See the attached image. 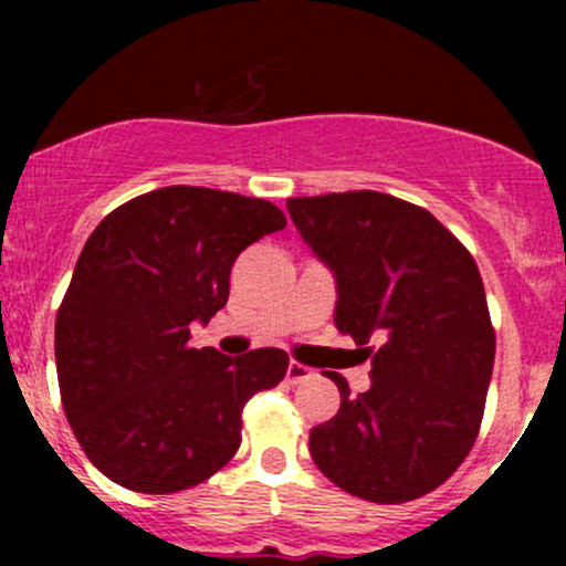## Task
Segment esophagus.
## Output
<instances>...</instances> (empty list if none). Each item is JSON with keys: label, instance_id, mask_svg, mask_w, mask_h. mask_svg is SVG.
<instances>
[{"label": "esophagus", "instance_id": "esophagus-1", "mask_svg": "<svg viewBox=\"0 0 566 566\" xmlns=\"http://www.w3.org/2000/svg\"><path fill=\"white\" fill-rule=\"evenodd\" d=\"M311 369L305 367V365H301V361H290L287 365V380L292 382V386H297V382H305L311 378Z\"/></svg>", "mask_w": 566, "mask_h": 566}]
</instances>
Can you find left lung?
<instances>
[{"instance_id": "left-lung-1", "label": "left lung", "mask_w": 566, "mask_h": 566, "mask_svg": "<svg viewBox=\"0 0 566 566\" xmlns=\"http://www.w3.org/2000/svg\"><path fill=\"white\" fill-rule=\"evenodd\" d=\"M287 210L335 274L337 329L373 356L359 396L327 373L340 409L311 428V458L348 495L423 497L458 471L482 426L495 329L476 261L431 212L391 193L297 197Z\"/></svg>"}]
</instances>
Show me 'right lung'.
I'll return each instance as SVG.
<instances>
[{
    "instance_id": "1",
    "label": "right lung",
    "mask_w": 566,
    "mask_h": 566,
    "mask_svg": "<svg viewBox=\"0 0 566 566\" xmlns=\"http://www.w3.org/2000/svg\"><path fill=\"white\" fill-rule=\"evenodd\" d=\"M284 226L265 199L167 186L90 233L57 308L55 367L71 431L112 482L170 495L237 454L244 405L287 375L290 356L191 348L188 324L223 308L239 252Z\"/></svg>"
}]
</instances>
